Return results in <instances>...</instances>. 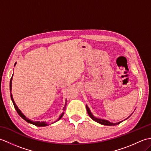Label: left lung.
Returning a JSON list of instances; mask_svg holds the SVG:
<instances>
[{"instance_id": "8db88e82", "label": "left lung", "mask_w": 151, "mask_h": 151, "mask_svg": "<svg viewBox=\"0 0 151 151\" xmlns=\"http://www.w3.org/2000/svg\"><path fill=\"white\" fill-rule=\"evenodd\" d=\"M86 110H87V111H88V115H89V116L93 120L96 121V122H97V123H100V124H101L107 125V126H115V125H117V124H119V123H121L122 121H122L118 122V123H111V122H110V121H108V120L102 119L97 118V117H95L94 116V115L92 114V113L91 112L90 110H89V108L88 106V105H86Z\"/></svg>"}]
</instances>
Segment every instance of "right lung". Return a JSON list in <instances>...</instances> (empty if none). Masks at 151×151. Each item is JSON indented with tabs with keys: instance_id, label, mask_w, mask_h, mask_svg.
I'll return each instance as SVG.
<instances>
[{
	"instance_id": "right-lung-1",
	"label": "right lung",
	"mask_w": 151,
	"mask_h": 151,
	"mask_svg": "<svg viewBox=\"0 0 151 151\" xmlns=\"http://www.w3.org/2000/svg\"><path fill=\"white\" fill-rule=\"evenodd\" d=\"M16 65V63H15V65H14V66ZM13 75H14V74H13ZM12 76H13V75H12ZM12 78H11V79H10V82H9V90H10V96H11V99H12V102H13V104H14V108H15V109L16 110V111H17V112L18 113V114L20 115V116L24 120H25L27 122H28V123H31V124H34V125H36V126H37V127H45V126H47V125H49V124H50V123H49V122H43V121H41V122H40V121H31V120H30L29 119H28L26 116H25V115L22 113L21 112V111L19 110V109L18 108V107H17V106L15 104V102H14V99H13V96H12ZM66 104H67V103L65 102V106H64V108H63V110H65V108H66ZM63 114H64V112H63V113L60 115V116L59 117V118H58V119L57 121H58V120H60L61 118L62 117V116H63ZM52 124V123H51Z\"/></svg>"
}]
</instances>
